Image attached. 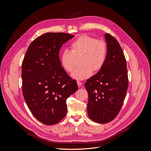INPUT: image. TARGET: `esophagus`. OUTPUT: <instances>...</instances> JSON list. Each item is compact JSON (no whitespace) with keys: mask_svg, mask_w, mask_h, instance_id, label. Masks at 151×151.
<instances>
[{"mask_svg":"<svg viewBox=\"0 0 151 151\" xmlns=\"http://www.w3.org/2000/svg\"><path fill=\"white\" fill-rule=\"evenodd\" d=\"M77 83L78 86L79 87L82 85V83H81V82H80V81H77Z\"/></svg>","mask_w":151,"mask_h":151,"instance_id":"34e87169","label":"esophagus"}]
</instances>
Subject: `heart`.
Instances as JSON below:
<instances>
[{
    "instance_id": "1",
    "label": "heart",
    "mask_w": 151,
    "mask_h": 151,
    "mask_svg": "<svg viewBox=\"0 0 151 151\" xmlns=\"http://www.w3.org/2000/svg\"><path fill=\"white\" fill-rule=\"evenodd\" d=\"M71 51L64 50L60 56V62L63 68L71 73L75 67V58L82 56L80 65L71 74V77L77 80L88 78L93 71L96 72L104 66L107 56V46L102 40L87 35H83L70 45Z\"/></svg>"
}]
</instances>
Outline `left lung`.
Listing matches in <instances>:
<instances>
[{
	"label": "left lung",
	"instance_id": "1",
	"mask_svg": "<svg viewBox=\"0 0 151 151\" xmlns=\"http://www.w3.org/2000/svg\"><path fill=\"white\" fill-rule=\"evenodd\" d=\"M107 56L102 68L84 84L88 92L87 114L93 122L105 124L113 120L121 109L128 88L126 61L118 41L104 35Z\"/></svg>",
	"mask_w": 151,
	"mask_h": 151
}]
</instances>
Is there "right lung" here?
<instances>
[{
  "label": "right lung",
  "mask_w": 151,
  "mask_h": 151,
  "mask_svg": "<svg viewBox=\"0 0 151 151\" xmlns=\"http://www.w3.org/2000/svg\"><path fill=\"white\" fill-rule=\"evenodd\" d=\"M74 35L47 33L29 45L22 63V94L31 112L46 125L59 123L67 112L66 101L78 90L60 62L61 46Z\"/></svg>",
  "instance_id": "1"
}]
</instances>
